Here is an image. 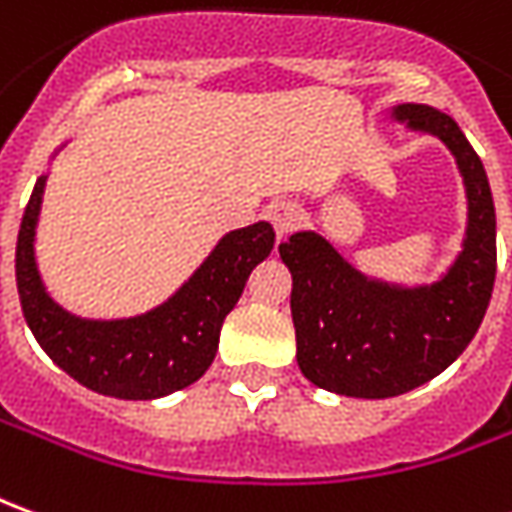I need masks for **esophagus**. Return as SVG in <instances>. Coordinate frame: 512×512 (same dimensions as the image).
Segmentation results:
<instances>
[{
    "label": "esophagus",
    "mask_w": 512,
    "mask_h": 512,
    "mask_svg": "<svg viewBox=\"0 0 512 512\" xmlns=\"http://www.w3.org/2000/svg\"><path fill=\"white\" fill-rule=\"evenodd\" d=\"M266 219L271 221L277 238H285V235H291V232L299 230V224H302V210L293 205V202H274V205L266 207Z\"/></svg>",
    "instance_id": "1"
}]
</instances>
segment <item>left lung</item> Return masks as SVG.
Wrapping results in <instances>:
<instances>
[{"label": "left lung", "instance_id": "left-lung-1", "mask_svg": "<svg viewBox=\"0 0 512 512\" xmlns=\"http://www.w3.org/2000/svg\"><path fill=\"white\" fill-rule=\"evenodd\" d=\"M393 116L438 135L466 182V244L449 274L402 291L357 274L316 232L280 244L299 368L318 388L357 399L399 396L452 366L480 330L496 280V213L480 155L446 113L399 105Z\"/></svg>", "mask_w": 512, "mask_h": 512}]
</instances>
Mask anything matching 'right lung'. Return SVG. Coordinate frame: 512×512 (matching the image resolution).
Wrapping results in <instances>:
<instances>
[{
    "label": "right lung",
    "mask_w": 512,
    "mask_h": 512,
    "mask_svg": "<svg viewBox=\"0 0 512 512\" xmlns=\"http://www.w3.org/2000/svg\"><path fill=\"white\" fill-rule=\"evenodd\" d=\"M44 185L41 177L32 188L16 244L21 310L41 349L80 385L116 399H157L199 380L252 268L274 249V227L257 221L221 238L194 277L146 316L85 321L49 299L35 266L32 241Z\"/></svg>",
    "instance_id": "add662e5"
}]
</instances>
